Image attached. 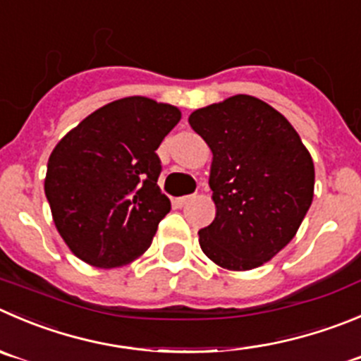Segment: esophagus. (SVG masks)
<instances>
[{
    "instance_id": "34e87169",
    "label": "esophagus",
    "mask_w": 361,
    "mask_h": 361,
    "mask_svg": "<svg viewBox=\"0 0 361 361\" xmlns=\"http://www.w3.org/2000/svg\"><path fill=\"white\" fill-rule=\"evenodd\" d=\"M190 200H193V197H191V195H188V197H178V198H175V205H177V207H184V205H186Z\"/></svg>"
}]
</instances>
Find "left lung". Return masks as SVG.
<instances>
[{
    "instance_id": "8db88e82",
    "label": "left lung",
    "mask_w": 361,
    "mask_h": 361,
    "mask_svg": "<svg viewBox=\"0 0 361 361\" xmlns=\"http://www.w3.org/2000/svg\"><path fill=\"white\" fill-rule=\"evenodd\" d=\"M188 120L212 152L216 218L198 232L202 252L223 269H255L293 241L310 209V152L286 116L252 95H232Z\"/></svg>"
}]
</instances>
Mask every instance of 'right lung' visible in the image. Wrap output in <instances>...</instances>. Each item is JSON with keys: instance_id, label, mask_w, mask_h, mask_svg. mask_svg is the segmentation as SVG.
I'll return each mask as SVG.
<instances>
[{"instance_id": "1", "label": "right lung", "mask_w": 361, "mask_h": 361, "mask_svg": "<svg viewBox=\"0 0 361 361\" xmlns=\"http://www.w3.org/2000/svg\"><path fill=\"white\" fill-rule=\"evenodd\" d=\"M178 120L175 106L135 95L95 109L58 142L44 191L78 259L109 269L147 252L171 209L156 150Z\"/></svg>"}]
</instances>
